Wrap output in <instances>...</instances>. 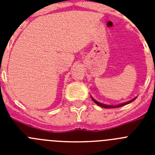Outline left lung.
Masks as SVG:
<instances>
[{
	"label": "left lung",
	"instance_id": "8db88e82",
	"mask_svg": "<svg viewBox=\"0 0 155 155\" xmlns=\"http://www.w3.org/2000/svg\"><path fill=\"white\" fill-rule=\"evenodd\" d=\"M91 99H92V101L94 102V103L97 104V105H99V106H101V107L106 108V109H108V108H118V107H120V106H123V105H127V104H129V103H130V102H134V100L136 99V98H133L132 100H130V101H128V102H124V103L120 104V105H105V104H102V103H101V102H98V101H96L95 99H94V98H93L91 96Z\"/></svg>",
	"mask_w": 155,
	"mask_h": 155
}]
</instances>
